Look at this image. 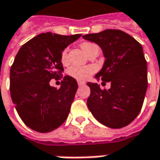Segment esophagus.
<instances>
[{"label":"esophagus","mask_w":160,"mask_h":160,"mask_svg":"<svg viewBox=\"0 0 160 160\" xmlns=\"http://www.w3.org/2000/svg\"><path fill=\"white\" fill-rule=\"evenodd\" d=\"M77 84H78V86H83V85L85 84V83H84V82H82V81H78Z\"/></svg>","instance_id":"esophagus-1"}]
</instances>
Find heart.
Listing matches in <instances>:
<instances>
[{"instance_id":"1","label":"heart","mask_w":160,"mask_h":160,"mask_svg":"<svg viewBox=\"0 0 160 160\" xmlns=\"http://www.w3.org/2000/svg\"><path fill=\"white\" fill-rule=\"evenodd\" d=\"M81 48L84 52L88 55L92 52L94 48H96L98 47H97V45L92 43V42L86 41V42H83L81 44ZM67 60H68V48H66L61 55V61L63 63L67 62ZM94 71H95V68L92 66L74 65V66H71L68 68V74L71 76H73L74 78H76L77 80H80V81H84L86 79H88L94 73Z\"/></svg>"}]
</instances>
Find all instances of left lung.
I'll return each mask as SVG.
<instances>
[{"instance_id":"obj_1","label":"left lung","mask_w":160,"mask_h":160,"mask_svg":"<svg viewBox=\"0 0 160 160\" xmlns=\"http://www.w3.org/2000/svg\"><path fill=\"white\" fill-rule=\"evenodd\" d=\"M83 38L100 46L105 61L95 75L110 89L87 83L91 93L87 106L93 117L112 129L125 127L140 113L148 88L147 61L142 46L120 29H105L84 35Z\"/></svg>"}]
</instances>
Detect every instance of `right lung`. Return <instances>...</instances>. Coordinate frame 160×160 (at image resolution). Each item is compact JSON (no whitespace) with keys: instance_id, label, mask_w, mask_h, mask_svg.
<instances>
[{"instance_id":"obj_1","label":"right lung","mask_w":160,"mask_h":160,"mask_svg":"<svg viewBox=\"0 0 160 160\" xmlns=\"http://www.w3.org/2000/svg\"><path fill=\"white\" fill-rule=\"evenodd\" d=\"M80 37L41 33L17 53L10 71V92L18 114L31 130L52 132L67 120L78 85L72 76H62L61 55ZM52 79L62 80L59 89L50 86Z\"/></svg>"}]
</instances>
